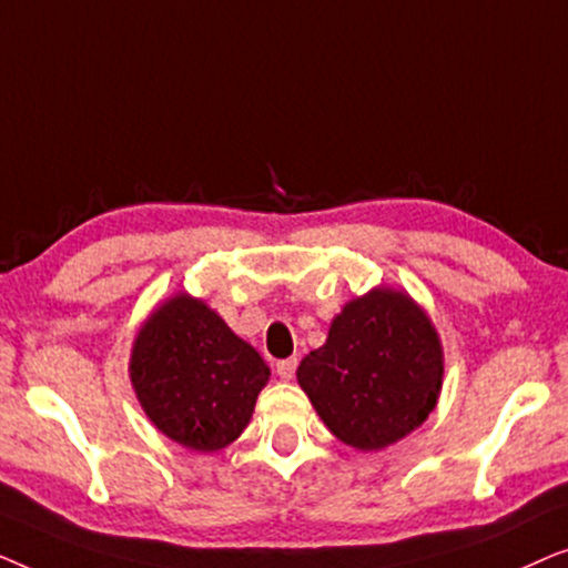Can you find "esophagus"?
<instances>
[{"label": "esophagus", "mask_w": 568, "mask_h": 568, "mask_svg": "<svg viewBox=\"0 0 568 568\" xmlns=\"http://www.w3.org/2000/svg\"><path fill=\"white\" fill-rule=\"evenodd\" d=\"M294 372H297V359H282L276 362V375L282 379H292Z\"/></svg>", "instance_id": "34e87169"}]
</instances>
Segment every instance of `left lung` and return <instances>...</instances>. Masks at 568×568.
Segmentation results:
<instances>
[{
    "label": "left lung",
    "mask_w": 568,
    "mask_h": 568,
    "mask_svg": "<svg viewBox=\"0 0 568 568\" xmlns=\"http://www.w3.org/2000/svg\"><path fill=\"white\" fill-rule=\"evenodd\" d=\"M445 356L429 315L390 286L346 302L328 338L297 367L323 424L364 453L422 426L437 406Z\"/></svg>",
    "instance_id": "left-lung-1"
}]
</instances>
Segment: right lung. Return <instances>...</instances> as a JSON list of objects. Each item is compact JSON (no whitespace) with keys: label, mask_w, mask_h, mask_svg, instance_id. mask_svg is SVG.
<instances>
[{"label":"right lung","mask_w":568,"mask_h":568,"mask_svg":"<svg viewBox=\"0 0 568 568\" xmlns=\"http://www.w3.org/2000/svg\"><path fill=\"white\" fill-rule=\"evenodd\" d=\"M129 375L165 437L216 453L243 434L271 369L204 300L178 292L139 328Z\"/></svg>","instance_id":"add662e5"}]
</instances>
